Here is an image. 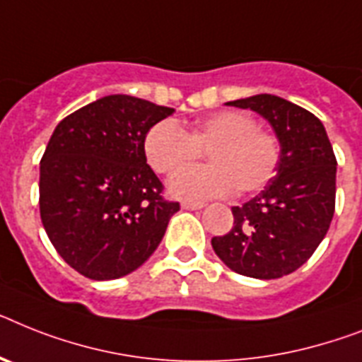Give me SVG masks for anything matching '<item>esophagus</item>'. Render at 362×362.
<instances>
[{
	"mask_svg": "<svg viewBox=\"0 0 362 362\" xmlns=\"http://www.w3.org/2000/svg\"><path fill=\"white\" fill-rule=\"evenodd\" d=\"M181 207L187 209V211H198V209L205 207V203H202V202H183V203H181Z\"/></svg>",
	"mask_w": 362,
	"mask_h": 362,
	"instance_id": "1",
	"label": "esophagus"
}]
</instances>
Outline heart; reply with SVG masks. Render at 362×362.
I'll use <instances>...</instances> for the list:
<instances>
[{"instance_id":"b5f03b06","label":"heart","mask_w":362,"mask_h":362,"mask_svg":"<svg viewBox=\"0 0 362 362\" xmlns=\"http://www.w3.org/2000/svg\"><path fill=\"white\" fill-rule=\"evenodd\" d=\"M202 151L211 163L202 169L184 168ZM146 160L157 174L172 175L168 190L181 199H209L261 190L274 177L279 163V142L272 133L255 127L252 116L220 110L181 129L175 122L155 124L144 136Z\"/></svg>"}]
</instances>
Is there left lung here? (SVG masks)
<instances>
[{
  "label": "left lung",
  "mask_w": 362,
  "mask_h": 362,
  "mask_svg": "<svg viewBox=\"0 0 362 362\" xmlns=\"http://www.w3.org/2000/svg\"><path fill=\"white\" fill-rule=\"evenodd\" d=\"M226 105L261 115L281 144L272 177L259 196L233 207V228L211 240L223 264L240 276L277 279L307 262L324 240L335 213L337 159L313 112L272 94Z\"/></svg>",
  "instance_id": "left-lung-1"
}]
</instances>
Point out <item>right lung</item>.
<instances>
[{
  "mask_svg": "<svg viewBox=\"0 0 362 362\" xmlns=\"http://www.w3.org/2000/svg\"><path fill=\"white\" fill-rule=\"evenodd\" d=\"M174 112L125 94L66 116L40 160V218L57 253L81 276L118 279L148 261L177 202L148 166L144 136Z\"/></svg>",
  "mask_w": 362,
  "mask_h": 362,
  "instance_id": "right-lung-1",
  "label": "right lung"
}]
</instances>
